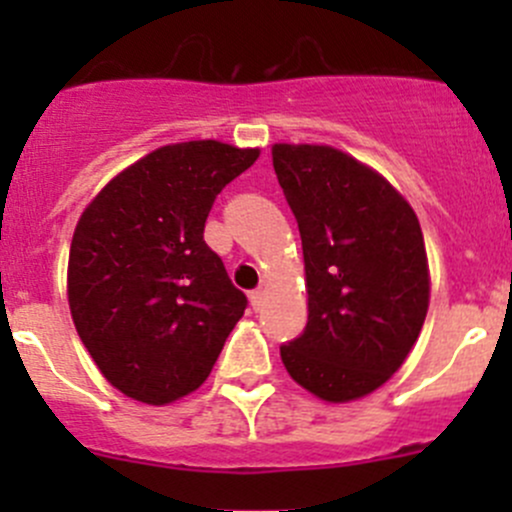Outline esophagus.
<instances>
[{
    "label": "esophagus",
    "instance_id": "1",
    "mask_svg": "<svg viewBox=\"0 0 512 512\" xmlns=\"http://www.w3.org/2000/svg\"><path fill=\"white\" fill-rule=\"evenodd\" d=\"M250 304H252V309H260L262 304H265V289H255V292H250Z\"/></svg>",
    "mask_w": 512,
    "mask_h": 512
}]
</instances>
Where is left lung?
Masks as SVG:
<instances>
[{
	"label": "left lung",
	"instance_id": "1",
	"mask_svg": "<svg viewBox=\"0 0 512 512\" xmlns=\"http://www.w3.org/2000/svg\"><path fill=\"white\" fill-rule=\"evenodd\" d=\"M272 165L299 225L309 312L282 364L327 404L364 399L401 369L426 319L421 225L384 175L339 148L275 143Z\"/></svg>",
	"mask_w": 512,
	"mask_h": 512
}]
</instances>
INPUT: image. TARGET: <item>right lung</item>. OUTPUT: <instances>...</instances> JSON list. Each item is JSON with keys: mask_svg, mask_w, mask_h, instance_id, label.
I'll list each match as a JSON object with an SVG mask.
<instances>
[{"mask_svg": "<svg viewBox=\"0 0 512 512\" xmlns=\"http://www.w3.org/2000/svg\"><path fill=\"white\" fill-rule=\"evenodd\" d=\"M260 148L160 146L113 175L71 237L66 297L98 371L128 399L168 406L205 384L247 299L205 245L210 208Z\"/></svg>", "mask_w": 512, "mask_h": 512, "instance_id": "1", "label": "right lung"}]
</instances>
